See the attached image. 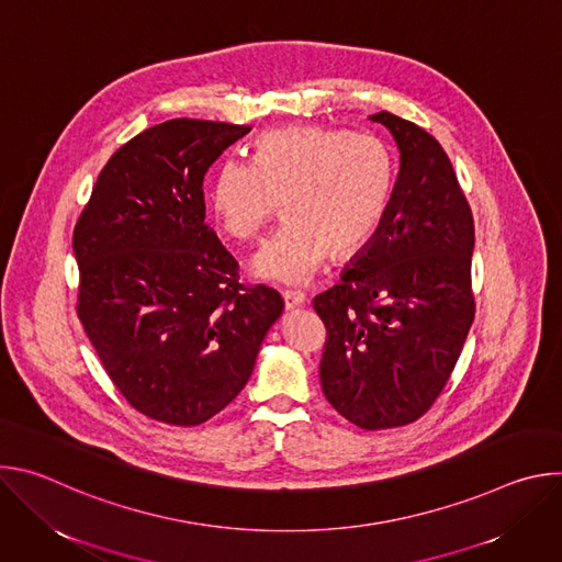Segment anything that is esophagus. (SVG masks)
<instances>
[{"label": "esophagus", "mask_w": 562, "mask_h": 562, "mask_svg": "<svg viewBox=\"0 0 562 562\" xmlns=\"http://www.w3.org/2000/svg\"><path fill=\"white\" fill-rule=\"evenodd\" d=\"M282 297H284V306H286V308L300 306V304H304V300H306V295H304L300 289H284V291H282Z\"/></svg>", "instance_id": "1"}]
</instances>
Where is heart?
Here are the masks:
<instances>
[{"instance_id":"heart-1","label":"heart","mask_w":562,"mask_h":562,"mask_svg":"<svg viewBox=\"0 0 562 562\" xmlns=\"http://www.w3.org/2000/svg\"><path fill=\"white\" fill-rule=\"evenodd\" d=\"M393 187L391 153L369 133L293 124L265 133L254 162L226 157L206 200L217 228L249 243L280 213L286 224L254 258V273L278 284L308 282L329 254H356L384 217Z\"/></svg>"}]
</instances>
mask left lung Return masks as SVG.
<instances>
[{
	"mask_svg": "<svg viewBox=\"0 0 562 562\" xmlns=\"http://www.w3.org/2000/svg\"><path fill=\"white\" fill-rule=\"evenodd\" d=\"M400 150L384 217L340 282L313 297L327 340L319 382L360 429L425 416L471 329L473 215L445 148L418 124L380 111Z\"/></svg>",
	"mask_w": 562,
	"mask_h": 562,
	"instance_id": "obj_1",
	"label": "left lung"
}]
</instances>
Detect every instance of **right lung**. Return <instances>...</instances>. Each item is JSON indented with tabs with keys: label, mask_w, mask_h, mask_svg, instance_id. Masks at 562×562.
<instances>
[{
	"label": "right lung",
	"mask_w": 562,
	"mask_h": 562,
	"mask_svg": "<svg viewBox=\"0 0 562 562\" xmlns=\"http://www.w3.org/2000/svg\"><path fill=\"white\" fill-rule=\"evenodd\" d=\"M251 126L169 120L120 146L72 231L77 317L126 403L178 427L249 382L284 302L243 284L204 222V176Z\"/></svg>",
	"instance_id": "1"
}]
</instances>
